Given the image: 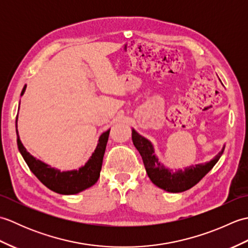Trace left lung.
I'll return each mask as SVG.
<instances>
[{"label":"left lung","mask_w":248,"mask_h":248,"mask_svg":"<svg viewBox=\"0 0 248 248\" xmlns=\"http://www.w3.org/2000/svg\"><path fill=\"white\" fill-rule=\"evenodd\" d=\"M132 141L141 155L147 175L152 183L155 184L157 187L170 193H181L197 184L218 162L225 149L224 145L222 150L208 162L198 163V164H195V166H187L184 170L179 168L173 170L165 166L159 160L151 141L136 132L133 128Z\"/></svg>","instance_id":"1"}]
</instances>
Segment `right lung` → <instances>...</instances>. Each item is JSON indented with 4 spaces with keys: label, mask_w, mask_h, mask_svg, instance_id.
<instances>
[{
    "label": "right lung",
    "mask_w": 248,
    "mask_h": 248,
    "mask_svg": "<svg viewBox=\"0 0 248 248\" xmlns=\"http://www.w3.org/2000/svg\"><path fill=\"white\" fill-rule=\"evenodd\" d=\"M25 89L26 85L23 87L22 92H21V97L25 93ZM17 121L18 115L17 119H16V128H17L16 131H17V145L20 154L23 156L31 171L51 191L62 195H75L93 186L98 181L102 167L103 155L105 148H107L109 129L100 135L96 149H94L92 155L89 156L85 164L78 167V170L62 171L59 168L52 167L41 160H38L25 149L22 141L20 140Z\"/></svg>",
    "instance_id": "1"
}]
</instances>
